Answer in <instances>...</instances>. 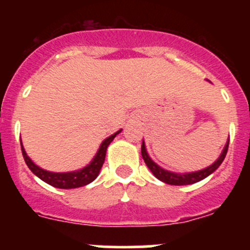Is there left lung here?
<instances>
[{
	"label": "left lung",
	"mask_w": 250,
	"mask_h": 250,
	"mask_svg": "<svg viewBox=\"0 0 250 250\" xmlns=\"http://www.w3.org/2000/svg\"><path fill=\"white\" fill-rule=\"evenodd\" d=\"M228 148H229V140L228 143H226L221 155L219 156V158L213 163V165L204 168V169L196 170V172H190V173H174V172H170V170L163 169L162 167H160L157 163H155L152 160H151L147 151H146V146L144 141L143 144H141V156H143L144 162L146 163L148 169L152 172L153 175H155L158 180L163 181V183L166 184H169V185L180 186V185H191V184L198 183V181L203 180V179H206L207 176L210 175L211 173L215 172V170L220 167L221 163H223L224 158H225L226 153H228Z\"/></svg>",
	"instance_id": "1"
}]
</instances>
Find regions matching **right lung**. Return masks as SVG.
Returning <instances> with one entry per match:
<instances>
[{
  "label": "right lung",
  "mask_w": 250,
  "mask_h": 250,
  "mask_svg": "<svg viewBox=\"0 0 250 250\" xmlns=\"http://www.w3.org/2000/svg\"><path fill=\"white\" fill-rule=\"evenodd\" d=\"M122 132V129H120L118 132H116L115 134L110 135L109 138H106L102 144H100L99 148H98V152L95 153V156L93 157V160L90 161L89 165H87L85 167H83L82 169L74 170V172H66V173H55V172H49V170L42 169L41 167H39L37 165H35L32 162L31 158L27 156L26 151H25L24 146L21 144V152L22 157H24L25 163L27 165L29 169L36 176H39L41 180H43L44 183L49 184V185L54 186L58 188H81V186H85L88 184H90L92 181H94L97 179V176L99 175L100 169H102L103 165H104L105 156H106V150L107 146L110 145L111 141L115 139V137L117 134Z\"/></svg>",
  "instance_id": "obj_1"
}]
</instances>
